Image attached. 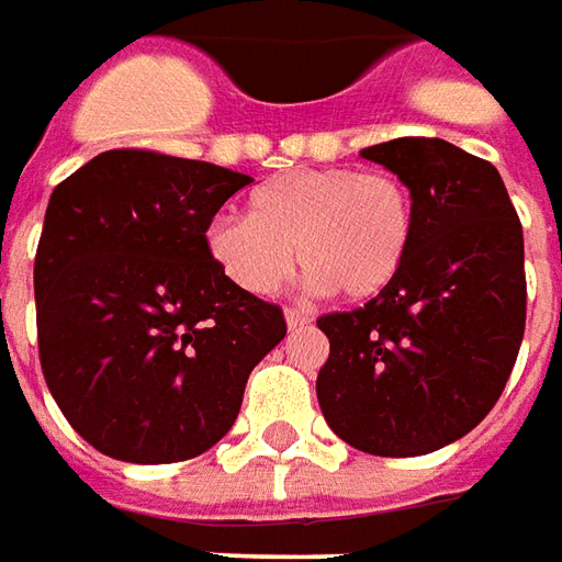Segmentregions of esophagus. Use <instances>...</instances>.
Listing matches in <instances>:
<instances>
[{"instance_id":"1","label":"esophagus","mask_w":562,"mask_h":562,"mask_svg":"<svg viewBox=\"0 0 562 562\" xmlns=\"http://www.w3.org/2000/svg\"><path fill=\"white\" fill-rule=\"evenodd\" d=\"M284 321H288L290 329H302V326L312 324V317L305 312H300V308H288V312H284Z\"/></svg>"}]
</instances>
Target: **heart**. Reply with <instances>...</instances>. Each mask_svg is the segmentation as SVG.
<instances>
[{"label":"heart","mask_w":562,"mask_h":562,"mask_svg":"<svg viewBox=\"0 0 562 562\" xmlns=\"http://www.w3.org/2000/svg\"><path fill=\"white\" fill-rule=\"evenodd\" d=\"M415 202L396 175L351 166L296 169L250 193V214L205 226L211 262L254 296H272L300 262L314 290L348 302L384 296L415 248Z\"/></svg>","instance_id":"heart-1"}]
</instances>
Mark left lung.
<instances>
[{
	"instance_id": "left-lung-1",
	"label": "left lung",
	"mask_w": 562,
	"mask_h": 562,
	"mask_svg": "<svg viewBox=\"0 0 562 562\" xmlns=\"http://www.w3.org/2000/svg\"><path fill=\"white\" fill-rule=\"evenodd\" d=\"M360 157L408 187L415 248L384 296L317 321L329 338L317 402L357 451L417 457L479 427L515 369L524 229L496 166L451 142L393 138Z\"/></svg>"
}]
</instances>
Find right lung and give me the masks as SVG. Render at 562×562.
I'll return each mask as SVG.
<instances>
[{
  "mask_svg": "<svg viewBox=\"0 0 562 562\" xmlns=\"http://www.w3.org/2000/svg\"><path fill=\"white\" fill-rule=\"evenodd\" d=\"M254 178L105 150L50 193L35 250L38 357L75 432L126 463H178L236 424L254 366L288 336L236 288L205 226Z\"/></svg>",
  "mask_w": 562,
  "mask_h": 562,
  "instance_id": "obj_1",
  "label": "right lung"
}]
</instances>
